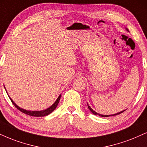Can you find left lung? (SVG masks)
Wrapping results in <instances>:
<instances>
[{
	"instance_id": "1",
	"label": "left lung",
	"mask_w": 147,
	"mask_h": 147,
	"mask_svg": "<svg viewBox=\"0 0 147 147\" xmlns=\"http://www.w3.org/2000/svg\"><path fill=\"white\" fill-rule=\"evenodd\" d=\"M127 31H128V30H127ZM88 109H90V112L92 113V114H94V115H98V116H102V117H108V116H116V115H118V114H121V113H123V112H125V110H124V111H122V112H119V113H117V114H114V115H102V114H98V113H96V112H94V111L90 107L89 105H88Z\"/></svg>"
}]
</instances>
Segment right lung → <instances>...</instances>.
I'll return each mask as SVG.
<instances>
[{
  "instance_id": "1",
  "label": "right lung",
  "mask_w": 147,
  "mask_h": 147,
  "mask_svg": "<svg viewBox=\"0 0 147 147\" xmlns=\"http://www.w3.org/2000/svg\"><path fill=\"white\" fill-rule=\"evenodd\" d=\"M60 98H61V95H59V96L58 97L57 99L56 100V101L55 102V103L53 104V105H52L50 107H49L48 109H45V110H43V111H27V110H25V109H23L22 108H20V107H18V106L16 104L15 102H14L13 100L10 98V97H9L10 100H11L12 103L13 104V105L15 106V107H16L18 110H20V112H22V113H24V114H25L29 115V116H37V117L47 116V115L50 114L52 112H53V111L55 110V109L57 107V106L58 103H59Z\"/></svg>"
}]
</instances>
